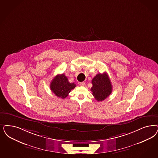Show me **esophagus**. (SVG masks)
<instances>
[{"label": "esophagus", "instance_id": "1", "mask_svg": "<svg viewBox=\"0 0 158 158\" xmlns=\"http://www.w3.org/2000/svg\"><path fill=\"white\" fill-rule=\"evenodd\" d=\"M79 85L81 86H85V83L84 82H80L79 83Z\"/></svg>", "mask_w": 158, "mask_h": 158}]
</instances>
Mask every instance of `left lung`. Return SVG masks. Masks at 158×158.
Returning <instances> with one entry per match:
<instances>
[{
	"label": "left lung",
	"instance_id": "left-lung-1",
	"mask_svg": "<svg viewBox=\"0 0 158 158\" xmlns=\"http://www.w3.org/2000/svg\"><path fill=\"white\" fill-rule=\"evenodd\" d=\"M93 86L90 90L98 102L105 100L112 92V85L107 73H98L92 81Z\"/></svg>",
	"mask_w": 158,
	"mask_h": 158
}]
</instances>
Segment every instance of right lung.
<instances>
[{
    "instance_id": "obj_1",
    "label": "right lung",
    "mask_w": 158,
    "mask_h": 158,
    "mask_svg": "<svg viewBox=\"0 0 158 158\" xmlns=\"http://www.w3.org/2000/svg\"><path fill=\"white\" fill-rule=\"evenodd\" d=\"M76 86L74 83L69 82L67 77L63 73L54 77L51 82L50 89L57 97L65 98Z\"/></svg>"
}]
</instances>
